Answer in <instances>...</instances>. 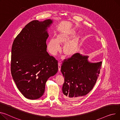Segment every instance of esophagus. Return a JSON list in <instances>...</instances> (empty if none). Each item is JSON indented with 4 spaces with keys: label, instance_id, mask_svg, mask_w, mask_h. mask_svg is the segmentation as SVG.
<instances>
[{
    "label": "esophagus",
    "instance_id": "34e87169",
    "mask_svg": "<svg viewBox=\"0 0 120 120\" xmlns=\"http://www.w3.org/2000/svg\"><path fill=\"white\" fill-rule=\"evenodd\" d=\"M61 69V63L60 61L58 63V70L60 71Z\"/></svg>",
    "mask_w": 120,
    "mask_h": 120
}]
</instances>
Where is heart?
<instances>
[{"instance_id":"heart-1","label":"heart","mask_w":120,"mask_h":120,"mask_svg":"<svg viewBox=\"0 0 120 120\" xmlns=\"http://www.w3.org/2000/svg\"><path fill=\"white\" fill-rule=\"evenodd\" d=\"M75 34L74 32H62L57 36L56 39L52 38L48 43V49L51 54L55 55L61 50L60 43L66 42L69 40ZM78 44V38H75L67 42L63 47V52L67 55L72 54L75 52Z\"/></svg>"}]
</instances>
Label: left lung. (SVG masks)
Here are the masks:
<instances>
[{"instance_id":"obj_1","label":"left lung","mask_w":120,"mask_h":120,"mask_svg":"<svg viewBox=\"0 0 120 120\" xmlns=\"http://www.w3.org/2000/svg\"><path fill=\"white\" fill-rule=\"evenodd\" d=\"M88 58L76 53L62 63L61 71L65 79L62 91L68 101H75L86 95L97 82L102 62L91 63Z\"/></svg>"}]
</instances>
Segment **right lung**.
I'll return each mask as SVG.
<instances>
[{"mask_svg":"<svg viewBox=\"0 0 120 120\" xmlns=\"http://www.w3.org/2000/svg\"><path fill=\"white\" fill-rule=\"evenodd\" d=\"M52 22L50 19L30 22L12 45L11 75L19 90L29 99L42 96L47 79L58 70L57 60L47 52V29Z\"/></svg>","mask_w":120,"mask_h":120,"instance_id":"1","label":"right lung"}]
</instances>
